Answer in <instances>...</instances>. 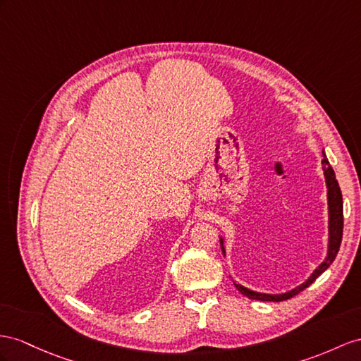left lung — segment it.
Masks as SVG:
<instances>
[{
  "label": "left lung",
  "mask_w": 361,
  "mask_h": 361,
  "mask_svg": "<svg viewBox=\"0 0 361 361\" xmlns=\"http://www.w3.org/2000/svg\"><path fill=\"white\" fill-rule=\"evenodd\" d=\"M322 169H323V173H325V181H326V188H328V216H329V219H328V232H329L328 255L325 257V261H323L317 267V269L312 271V274L303 283H300L299 286H295V288L286 291V293H282V294L257 293V291L245 288V286L241 283L235 282V286L238 288V291H241L244 295H247L248 299L264 300V302H282V300L290 299V298H293V295L303 291L307 286H310L323 271L328 269L332 262H334L336 256L338 253L340 244H341V235H343V198H341V190L338 186V181L336 180L334 169L331 168L325 152H323ZM219 241H221V248H223V253L226 255L224 239L221 238Z\"/></svg>",
  "instance_id": "obj_1"
}]
</instances>
